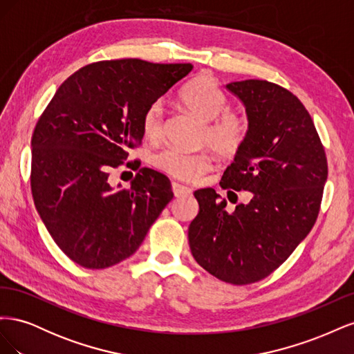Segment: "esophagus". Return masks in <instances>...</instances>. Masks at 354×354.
Returning a JSON list of instances; mask_svg holds the SVG:
<instances>
[{"label": "esophagus", "mask_w": 354, "mask_h": 354, "mask_svg": "<svg viewBox=\"0 0 354 354\" xmlns=\"http://www.w3.org/2000/svg\"><path fill=\"white\" fill-rule=\"evenodd\" d=\"M171 187H173V194L176 198H183V196H190L192 195V189L187 187V186H183L177 183V181H173V185H171Z\"/></svg>", "instance_id": "esophagus-1"}]
</instances>
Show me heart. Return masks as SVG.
<instances>
[{
  "label": "heart",
  "mask_w": 354,
  "mask_h": 354,
  "mask_svg": "<svg viewBox=\"0 0 354 354\" xmlns=\"http://www.w3.org/2000/svg\"><path fill=\"white\" fill-rule=\"evenodd\" d=\"M178 102L185 108L205 121V140L221 156L236 153L248 137L250 124L246 116L227 111V95L211 75L190 81L178 93ZM164 108L155 102L142 116V131L147 140H158L162 134ZM153 165L164 173L180 180H195L211 167V159L205 153H190L180 149H164L153 158Z\"/></svg>",
  "instance_id": "1"
}]
</instances>
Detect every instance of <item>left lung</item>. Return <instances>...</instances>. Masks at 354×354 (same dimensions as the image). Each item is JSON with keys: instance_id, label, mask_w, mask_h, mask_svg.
Wrapping results in <instances>:
<instances>
[{"instance_id": "1", "label": "left lung", "mask_w": 354, "mask_h": 354, "mask_svg": "<svg viewBox=\"0 0 354 354\" xmlns=\"http://www.w3.org/2000/svg\"><path fill=\"white\" fill-rule=\"evenodd\" d=\"M226 88L243 103L250 131L220 185L252 198L227 212L216 190H196L189 246L217 279L248 285L274 272L315 226L328 162L312 116L291 91L261 80Z\"/></svg>"}]
</instances>
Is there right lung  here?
Masks as SVG:
<instances>
[{"label": "right lung", "mask_w": 354, "mask_h": 354, "mask_svg": "<svg viewBox=\"0 0 354 354\" xmlns=\"http://www.w3.org/2000/svg\"><path fill=\"white\" fill-rule=\"evenodd\" d=\"M190 63L140 59L91 63L57 88L32 134L30 189L51 238L85 269H106L133 255L173 199L167 176L140 168L130 189L109 171L142 143V116Z\"/></svg>", "instance_id": "add662e5"}]
</instances>
